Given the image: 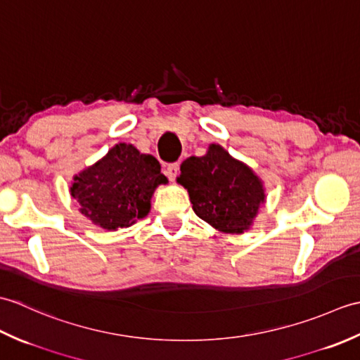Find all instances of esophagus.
Masks as SVG:
<instances>
[{
  "label": "esophagus",
  "mask_w": 360,
  "mask_h": 360,
  "mask_svg": "<svg viewBox=\"0 0 360 360\" xmlns=\"http://www.w3.org/2000/svg\"><path fill=\"white\" fill-rule=\"evenodd\" d=\"M165 173H167V176H168V179L174 181L176 176H178V173H179V164H178V162L168 164L167 168H165Z\"/></svg>",
  "instance_id": "obj_1"
}]
</instances>
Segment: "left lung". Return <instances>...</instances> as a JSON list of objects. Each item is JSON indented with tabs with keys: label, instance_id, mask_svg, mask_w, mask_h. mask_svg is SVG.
Returning <instances> with one entry per match:
<instances>
[{
	"label": "left lung",
	"instance_id": "8db88e82",
	"mask_svg": "<svg viewBox=\"0 0 360 360\" xmlns=\"http://www.w3.org/2000/svg\"><path fill=\"white\" fill-rule=\"evenodd\" d=\"M198 217L219 232L243 233L264 202L263 182L246 164L212 143L204 156H190L178 178Z\"/></svg>",
	"mask_w": 360,
	"mask_h": 360
}]
</instances>
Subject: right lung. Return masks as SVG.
<instances>
[{"instance_id":"add662e5","label":"right lung","mask_w":360,"mask_h":360,"mask_svg":"<svg viewBox=\"0 0 360 360\" xmlns=\"http://www.w3.org/2000/svg\"><path fill=\"white\" fill-rule=\"evenodd\" d=\"M165 182L155 156L143 155L131 143H117L74 176L71 195L82 215L106 231H117L148 215L153 193Z\"/></svg>"}]
</instances>
